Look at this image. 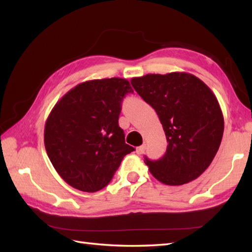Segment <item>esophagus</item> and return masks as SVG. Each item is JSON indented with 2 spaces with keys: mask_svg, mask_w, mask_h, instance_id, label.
<instances>
[{
  "mask_svg": "<svg viewBox=\"0 0 252 252\" xmlns=\"http://www.w3.org/2000/svg\"><path fill=\"white\" fill-rule=\"evenodd\" d=\"M145 149H146V145H145V144H143L142 146H138L136 148V154L137 155H142V154H144V152H145Z\"/></svg>",
  "mask_w": 252,
  "mask_h": 252,
  "instance_id": "1",
  "label": "esophagus"
}]
</instances>
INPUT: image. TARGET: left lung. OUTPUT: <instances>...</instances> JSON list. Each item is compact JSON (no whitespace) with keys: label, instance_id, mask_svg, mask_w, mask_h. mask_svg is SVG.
Instances as JSON below:
<instances>
[{"label":"left lung","instance_id":"8db88e82","mask_svg":"<svg viewBox=\"0 0 252 252\" xmlns=\"http://www.w3.org/2000/svg\"><path fill=\"white\" fill-rule=\"evenodd\" d=\"M137 94L156 110L167 137V152L145 163L165 185H183L200 176L222 141L224 119L210 88L187 72L132 78Z\"/></svg>","mask_w":252,"mask_h":252}]
</instances>
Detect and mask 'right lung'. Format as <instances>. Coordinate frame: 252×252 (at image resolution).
<instances>
[{"mask_svg":"<svg viewBox=\"0 0 252 252\" xmlns=\"http://www.w3.org/2000/svg\"><path fill=\"white\" fill-rule=\"evenodd\" d=\"M133 90L122 78L85 81L57 101L47 117L44 145L67 184L94 192L109 183L126 155L134 151L118 125L122 99Z\"/></svg>","mask_w":252,"mask_h":252,"instance_id":"obj_1","label":"right lung"}]
</instances>
